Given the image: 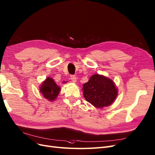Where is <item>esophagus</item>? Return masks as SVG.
I'll return each mask as SVG.
<instances>
[{
	"mask_svg": "<svg viewBox=\"0 0 155 155\" xmlns=\"http://www.w3.org/2000/svg\"><path fill=\"white\" fill-rule=\"evenodd\" d=\"M70 79H71V81L74 83H75L77 82V77L75 75H71Z\"/></svg>",
	"mask_w": 155,
	"mask_h": 155,
	"instance_id": "1",
	"label": "esophagus"
}]
</instances>
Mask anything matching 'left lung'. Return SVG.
Returning <instances> with one entry per match:
<instances>
[{
  "mask_svg": "<svg viewBox=\"0 0 155 155\" xmlns=\"http://www.w3.org/2000/svg\"><path fill=\"white\" fill-rule=\"evenodd\" d=\"M82 91L85 100L98 108L110 105L118 94L112 80L99 74H93L83 85Z\"/></svg>",
  "mask_w": 155,
  "mask_h": 155,
  "instance_id": "obj_1",
  "label": "left lung"
}]
</instances>
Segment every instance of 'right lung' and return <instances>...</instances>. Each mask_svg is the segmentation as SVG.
Masks as SVG:
<instances>
[{"label":"right lung","instance_id":"1","mask_svg":"<svg viewBox=\"0 0 155 155\" xmlns=\"http://www.w3.org/2000/svg\"><path fill=\"white\" fill-rule=\"evenodd\" d=\"M39 91L45 99L50 101H54L59 95L61 87L57 85L53 78L47 77L39 87Z\"/></svg>","mask_w":155,"mask_h":155}]
</instances>
